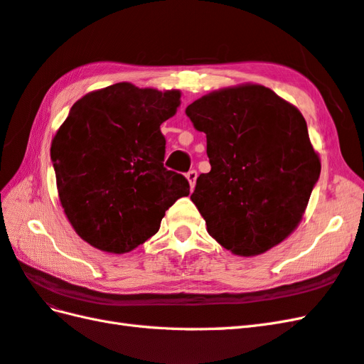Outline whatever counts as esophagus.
Masks as SVG:
<instances>
[{"instance_id":"obj_1","label":"esophagus","mask_w":364,"mask_h":364,"mask_svg":"<svg viewBox=\"0 0 364 364\" xmlns=\"http://www.w3.org/2000/svg\"><path fill=\"white\" fill-rule=\"evenodd\" d=\"M187 179H188V182H190V187H191V190H193V188H194V185H196L198 171H196V170H190V171L187 173Z\"/></svg>"}]
</instances>
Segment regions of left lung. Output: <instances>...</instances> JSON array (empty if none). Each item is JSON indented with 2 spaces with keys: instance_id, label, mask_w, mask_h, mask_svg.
<instances>
[{
  "instance_id": "8db88e82",
  "label": "left lung",
  "mask_w": 364,
  "mask_h": 364,
  "mask_svg": "<svg viewBox=\"0 0 364 364\" xmlns=\"http://www.w3.org/2000/svg\"><path fill=\"white\" fill-rule=\"evenodd\" d=\"M185 114L207 136L211 170L198 177L191 200L210 236L239 256L284 241L321 171L303 114L261 85L210 92Z\"/></svg>"
}]
</instances>
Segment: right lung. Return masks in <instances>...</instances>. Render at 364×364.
I'll return each mask as SVG.
<instances>
[{"instance_id": "right-lung-1", "label": "right lung", "mask_w": 364, "mask_h": 364, "mask_svg": "<svg viewBox=\"0 0 364 364\" xmlns=\"http://www.w3.org/2000/svg\"><path fill=\"white\" fill-rule=\"evenodd\" d=\"M181 91L115 83L74 103L50 145L61 207L77 235L108 253H127L159 232L190 183L164 166L161 125Z\"/></svg>"}]
</instances>
